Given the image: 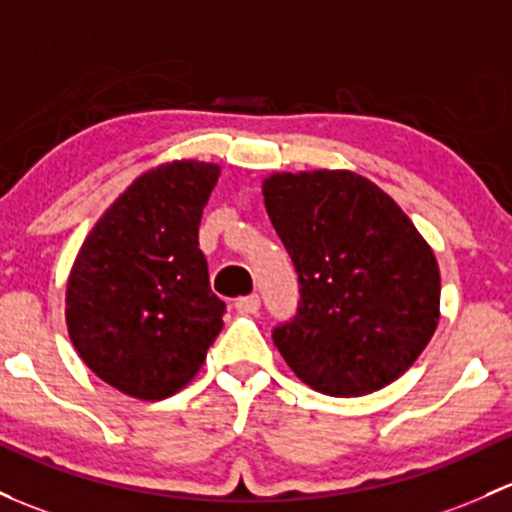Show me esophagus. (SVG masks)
Instances as JSON below:
<instances>
[{
    "instance_id": "34e87169",
    "label": "esophagus",
    "mask_w": 512,
    "mask_h": 512,
    "mask_svg": "<svg viewBox=\"0 0 512 512\" xmlns=\"http://www.w3.org/2000/svg\"><path fill=\"white\" fill-rule=\"evenodd\" d=\"M235 309H238L240 314H257V311H260V297H257V294H247V297L235 299Z\"/></svg>"
}]
</instances>
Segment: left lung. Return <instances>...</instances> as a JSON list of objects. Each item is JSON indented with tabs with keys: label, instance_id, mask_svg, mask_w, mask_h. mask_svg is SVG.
Returning <instances> with one entry per match:
<instances>
[{
	"label": "left lung",
	"instance_id": "8db88e82",
	"mask_svg": "<svg viewBox=\"0 0 512 512\" xmlns=\"http://www.w3.org/2000/svg\"><path fill=\"white\" fill-rule=\"evenodd\" d=\"M262 193L299 274L297 314L272 328L289 368L333 397L400 378L439 321L437 257L412 220L353 171L274 174Z\"/></svg>",
	"mask_w": 512,
	"mask_h": 512
}]
</instances>
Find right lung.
Masks as SVG:
<instances>
[{
    "label": "right lung",
    "mask_w": 512,
    "mask_h": 512,
    "mask_svg": "<svg viewBox=\"0 0 512 512\" xmlns=\"http://www.w3.org/2000/svg\"><path fill=\"white\" fill-rule=\"evenodd\" d=\"M220 169L174 161L107 208L68 277L66 321L83 363L125 395L164 400L201 370L223 328L198 225Z\"/></svg>",
    "instance_id": "right-lung-1"
}]
</instances>
